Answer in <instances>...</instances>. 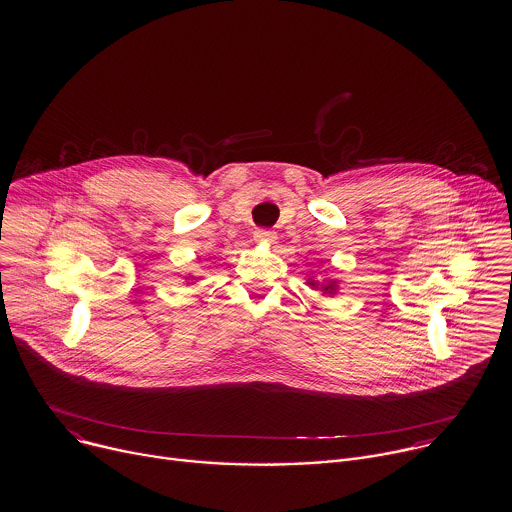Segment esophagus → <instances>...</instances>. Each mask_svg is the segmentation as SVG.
Returning a JSON list of instances; mask_svg holds the SVG:
<instances>
[{"instance_id":"34e87169","label":"esophagus","mask_w":512,"mask_h":512,"mask_svg":"<svg viewBox=\"0 0 512 512\" xmlns=\"http://www.w3.org/2000/svg\"><path fill=\"white\" fill-rule=\"evenodd\" d=\"M253 238L257 243H267V245H271L276 241V234L272 232V230H255V234H253Z\"/></svg>"}]
</instances>
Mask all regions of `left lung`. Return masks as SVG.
<instances>
[{
    "label": "left lung",
    "instance_id": "1",
    "mask_svg": "<svg viewBox=\"0 0 512 512\" xmlns=\"http://www.w3.org/2000/svg\"><path fill=\"white\" fill-rule=\"evenodd\" d=\"M307 286L309 288H313V290H317V292H321L323 296H336V292H338V280H334V278H325V280H315L313 276H309L307 278Z\"/></svg>",
    "mask_w": 512,
    "mask_h": 512
}]
</instances>
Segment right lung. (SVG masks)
Wrapping results in <instances>:
<instances>
[{"instance_id":"right-lung-1","label":"right lung","mask_w":512,"mask_h":512,"mask_svg":"<svg viewBox=\"0 0 512 512\" xmlns=\"http://www.w3.org/2000/svg\"><path fill=\"white\" fill-rule=\"evenodd\" d=\"M189 278H191V280H195V278H193V276H189ZM189 284H193V282H189Z\"/></svg>"}]
</instances>
